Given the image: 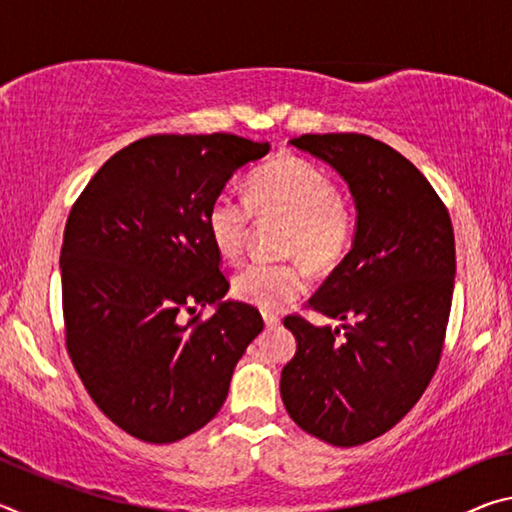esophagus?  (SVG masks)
Returning <instances> with one entry per match:
<instances>
[{"label":"esophagus","mask_w":512,"mask_h":512,"mask_svg":"<svg viewBox=\"0 0 512 512\" xmlns=\"http://www.w3.org/2000/svg\"><path fill=\"white\" fill-rule=\"evenodd\" d=\"M280 316H275V314H264V325L268 327V329H275V327H280Z\"/></svg>","instance_id":"1"}]
</instances>
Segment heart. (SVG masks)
I'll return each instance as SVG.
<instances>
[{"label": "heart", "mask_w": 512, "mask_h": 512, "mask_svg": "<svg viewBox=\"0 0 512 512\" xmlns=\"http://www.w3.org/2000/svg\"><path fill=\"white\" fill-rule=\"evenodd\" d=\"M248 203L221 192L207 207V232L223 259L244 253L253 214L289 221L284 255L300 257L311 271L327 273L339 266L354 239V216L341 201L332 178L298 158L268 162L248 180ZM307 289L300 262H250L232 277L235 298L262 311H280Z\"/></svg>", "instance_id": "obj_1"}]
</instances>
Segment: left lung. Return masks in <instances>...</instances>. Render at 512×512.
Listing matches in <instances>:
<instances>
[{
	"instance_id": "left-lung-1",
	"label": "left lung",
	"mask_w": 512,
	"mask_h": 512,
	"mask_svg": "<svg viewBox=\"0 0 512 512\" xmlns=\"http://www.w3.org/2000/svg\"><path fill=\"white\" fill-rule=\"evenodd\" d=\"M289 144L339 173L357 223L350 253L309 300L352 325L284 318L298 348L282 368V402L302 431L357 447L393 429L438 368L456 275L452 221L429 180L384 142L327 133Z\"/></svg>"
}]
</instances>
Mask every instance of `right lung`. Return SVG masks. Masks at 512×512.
<instances>
[{
    "label": "right lung",
    "mask_w": 512,
    "mask_h": 512,
    "mask_svg": "<svg viewBox=\"0 0 512 512\" xmlns=\"http://www.w3.org/2000/svg\"><path fill=\"white\" fill-rule=\"evenodd\" d=\"M268 149L228 133L144 137L112 155L69 212L67 352L94 404L144 443L203 429L264 329L255 307L223 298L230 282L205 216ZM205 304L215 314L201 321Z\"/></svg>",
    "instance_id": "obj_1"
}]
</instances>
